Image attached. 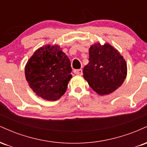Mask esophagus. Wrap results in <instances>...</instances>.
<instances>
[{
  "label": "esophagus",
  "instance_id": "obj_1",
  "mask_svg": "<svg viewBox=\"0 0 147 147\" xmlns=\"http://www.w3.org/2000/svg\"><path fill=\"white\" fill-rule=\"evenodd\" d=\"M74 72H75V74H76V75H82V73H83V70H82V69H78V70H74Z\"/></svg>",
  "mask_w": 147,
  "mask_h": 147
}]
</instances>
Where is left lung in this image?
Listing matches in <instances>:
<instances>
[{"mask_svg": "<svg viewBox=\"0 0 147 147\" xmlns=\"http://www.w3.org/2000/svg\"><path fill=\"white\" fill-rule=\"evenodd\" d=\"M127 66L119 52L109 43L92 45L84 77L99 95H108L120 86L126 78Z\"/></svg>", "mask_w": 147, "mask_h": 147, "instance_id": "1", "label": "left lung"}]
</instances>
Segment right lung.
<instances>
[{
  "label": "right lung",
  "mask_w": 147,
  "mask_h": 147,
  "mask_svg": "<svg viewBox=\"0 0 147 147\" xmlns=\"http://www.w3.org/2000/svg\"><path fill=\"white\" fill-rule=\"evenodd\" d=\"M71 72L70 59L58 45H45L37 50L25 68L30 87L49 101L57 100L65 93Z\"/></svg>",
  "instance_id": "add662e5"
}]
</instances>
